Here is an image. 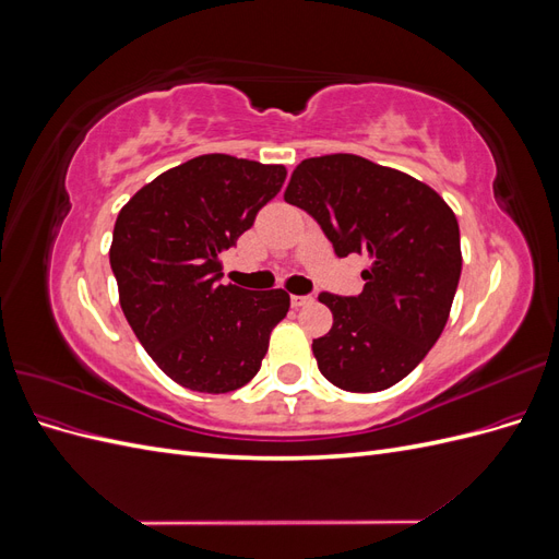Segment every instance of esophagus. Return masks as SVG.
Wrapping results in <instances>:
<instances>
[{
    "label": "esophagus",
    "mask_w": 559,
    "mask_h": 559,
    "mask_svg": "<svg viewBox=\"0 0 559 559\" xmlns=\"http://www.w3.org/2000/svg\"><path fill=\"white\" fill-rule=\"evenodd\" d=\"M314 298L312 296H292V306L294 308H302V306H310Z\"/></svg>",
    "instance_id": "esophagus-1"
}]
</instances>
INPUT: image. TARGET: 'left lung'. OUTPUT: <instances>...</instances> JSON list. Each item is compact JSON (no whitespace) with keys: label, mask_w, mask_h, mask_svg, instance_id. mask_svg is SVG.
Wrapping results in <instances>:
<instances>
[{"label":"left lung","mask_w":559,"mask_h":559,"mask_svg":"<svg viewBox=\"0 0 559 559\" xmlns=\"http://www.w3.org/2000/svg\"><path fill=\"white\" fill-rule=\"evenodd\" d=\"M337 257L368 253L359 296L319 294L333 326L312 341L317 366L345 392H382L441 337L462 275L460 224L415 177L354 154L302 160L284 191Z\"/></svg>","instance_id":"1"}]
</instances>
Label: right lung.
I'll list each match as a JSON object with an SVG mask.
<instances>
[{
    "label": "right lung",
    "instance_id": "add662e5",
    "mask_svg": "<svg viewBox=\"0 0 559 559\" xmlns=\"http://www.w3.org/2000/svg\"><path fill=\"white\" fill-rule=\"evenodd\" d=\"M284 179V165L207 154L158 175L118 212L109 263L123 314L148 357L186 389L245 386L289 312L282 289L218 282V253L253 226Z\"/></svg>",
    "mask_w": 559,
    "mask_h": 559
}]
</instances>
